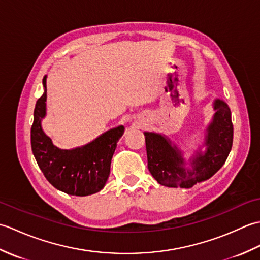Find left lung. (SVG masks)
I'll list each match as a JSON object with an SVG mask.
<instances>
[{
  "mask_svg": "<svg viewBox=\"0 0 260 260\" xmlns=\"http://www.w3.org/2000/svg\"><path fill=\"white\" fill-rule=\"evenodd\" d=\"M212 123L208 127L204 154L198 153L193 158V170L183 168V158L175 146L162 135L144 133L147 168L159 184L169 187H191L198 182L208 180L224 164L233 147L234 126L228 104L215 101Z\"/></svg>",
  "mask_w": 260,
  "mask_h": 260,
  "instance_id": "1",
  "label": "left lung"
}]
</instances>
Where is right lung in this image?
Segmentation results:
<instances>
[{
  "instance_id": "add662e5",
  "label": "right lung",
  "mask_w": 260,
  "mask_h": 260,
  "mask_svg": "<svg viewBox=\"0 0 260 260\" xmlns=\"http://www.w3.org/2000/svg\"><path fill=\"white\" fill-rule=\"evenodd\" d=\"M47 76L43 95L38 99L31 127V147L43 175L56 189L70 196L85 197L101 191L110 173L116 144L124 134V126L110 129L84 147L59 150L43 133L41 119L46 115Z\"/></svg>"
}]
</instances>
